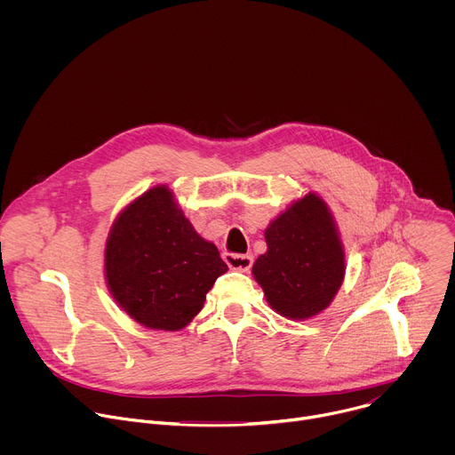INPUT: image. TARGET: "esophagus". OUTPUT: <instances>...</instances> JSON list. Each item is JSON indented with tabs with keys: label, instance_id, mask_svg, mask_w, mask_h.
<instances>
[{
	"label": "esophagus",
	"instance_id": "esophagus-1",
	"mask_svg": "<svg viewBox=\"0 0 455 455\" xmlns=\"http://www.w3.org/2000/svg\"><path fill=\"white\" fill-rule=\"evenodd\" d=\"M225 263L232 268V270H241V272H248L253 265V257L251 255H237V253H225L223 255Z\"/></svg>",
	"mask_w": 455,
	"mask_h": 455
}]
</instances>
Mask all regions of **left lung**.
Segmentation results:
<instances>
[{
	"mask_svg": "<svg viewBox=\"0 0 455 455\" xmlns=\"http://www.w3.org/2000/svg\"><path fill=\"white\" fill-rule=\"evenodd\" d=\"M268 250L251 267L270 307L306 320L326 309L346 275V251L335 218L318 194L307 192L265 230Z\"/></svg>",
	"mask_w": 455,
	"mask_h": 455,
	"instance_id": "8db88e82",
	"label": "left lung"
}]
</instances>
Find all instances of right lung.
Listing matches in <instances>:
<instances>
[{"mask_svg":"<svg viewBox=\"0 0 455 455\" xmlns=\"http://www.w3.org/2000/svg\"><path fill=\"white\" fill-rule=\"evenodd\" d=\"M227 270L216 244L194 230L167 185H156L129 204L106 239L108 290L149 330H183Z\"/></svg>","mask_w":455,"mask_h":455,"instance_id":"1","label":"right lung"}]
</instances>
